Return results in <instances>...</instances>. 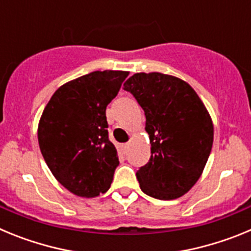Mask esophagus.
<instances>
[{
	"label": "esophagus",
	"mask_w": 251,
	"mask_h": 251,
	"mask_svg": "<svg viewBox=\"0 0 251 251\" xmlns=\"http://www.w3.org/2000/svg\"><path fill=\"white\" fill-rule=\"evenodd\" d=\"M128 147H129V143H123V145H121V148L122 151H123V153H127Z\"/></svg>",
	"instance_id": "obj_1"
}]
</instances>
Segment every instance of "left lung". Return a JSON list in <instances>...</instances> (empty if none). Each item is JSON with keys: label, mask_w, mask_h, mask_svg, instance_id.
Wrapping results in <instances>:
<instances>
[{"label": "left lung", "mask_w": 251, "mask_h": 251, "mask_svg": "<svg viewBox=\"0 0 251 251\" xmlns=\"http://www.w3.org/2000/svg\"><path fill=\"white\" fill-rule=\"evenodd\" d=\"M124 90L146 115L151 158L137 171L141 190L158 200H174L200 178L214 142V126L199 95L186 81L161 73H137Z\"/></svg>", "instance_id": "1"}]
</instances>
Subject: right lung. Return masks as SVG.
Wrapping results in <instances>:
<instances>
[{
  "label": "right lung",
  "instance_id": "right-lung-1",
  "mask_svg": "<svg viewBox=\"0 0 251 251\" xmlns=\"http://www.w3.org/2000/svg\"><path fill=\"white\" fill-rule=\"evenodd\" d=\"M128 72H93L60 86L39 122L40 151L55 178L76 196L109 190L119 159L108 137L106 105Z\"/></svg>",
  "mask_w": 251,
  "mask_h": 251
}]
</instances>
